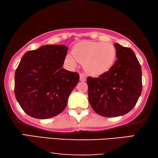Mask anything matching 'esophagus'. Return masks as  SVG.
Returning a JSON list of instances; mask_svg holds the SVG:
<instances>
[{"label": "esophagus", "instance_id": "obj_1", "mask_svg": "<svg viewBox=\"0 0 158 158\" xmlns=\"http://www.w3.org/2000/svg\"><path fill=\"white\" fill-rule=\"evenodd\" d=\"M80 81H86V76L85 74L81 73V74L80 75Z\"/></svg>", "mask_w": 158, "mask_h": 158}]
</instances>
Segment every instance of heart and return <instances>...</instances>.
<instances>
[{
	"label": "heart",
	"instance_id": "1",
	"mask_svg": "<svg viewBox=\"0 0 158 158\" xmlns=\"http://www.w3.org/2000/svg\"><path fill=\"white\" fill-rule=\"evenodd\" d=\"M73 54L66 57L72 68L80 62L88 74L96 76L108 72L114 65L116 49L111 42H83L74 47Z\"/></svg>",
	"mask_w": 158,
	"mask_h": 158
}]
</instances>
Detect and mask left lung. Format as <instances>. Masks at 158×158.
Instances as JSON below:
<instances>
[{"instance_id":"1","label":"left lung","mask_w":158,"mask_h":158,"mask_svg":"<svg viewBox=\"0 0 158 158\" xmlns=\"http://www.w3.org/2000/svg\"><path fill=\"white\" fill-rule=\"evenodd\" d=\"M115 63L98 77H88V99L95 112L106 117L124 115L142 93V69L132 49L114 44Z\"/></svg>"}]
</instances>
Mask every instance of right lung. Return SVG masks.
<instances>
[{"label": "right lung", "instance_id": "1", "mask_svg": "<svg viewBox=\"0 0 158 158\" xmlns=\"http://www.w3.org/2000/svg\"><path fill=\"white\" fill-rule=\"evenodd\" d=\"M68 48L44 45L28 51L15 73V96L22 109L40 119L58 115L78 83L79 74L62 68Z\"/></svg>", "mask_w": 158, "mask_h": 158}]
</instances>
